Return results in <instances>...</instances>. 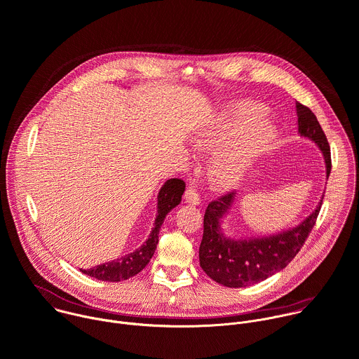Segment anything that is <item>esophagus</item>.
Returning <instances> with one entry per match:
<instances>
[{
	"mask_svg": "<svg viewBox=\"0 0 359 359\" xmlns=\"http://www.w3.org/2000/svg\"><path fill=\"white\" fill-rule=\"evenodd\" d=\"M184 201L191 204V205H198L201 203V198L200 196L196 193V190L193 189H187L186 193H184Z\"/></svg>",
	"mask_w": 359,
	"mask_h": 359,
	"instance_id": "esophagus-1",
	"label": "esophagus"
}]
</instances>
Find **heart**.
I'll return each instance as SVG.
<instances>
[{"label": "heart", "mask_w": 359, "mask_h": 359, "mask_svg": "<svg viewBox=\"0 0 359 359\" xmlns=\"http://www.w3.org/2000/svg\"><path fill=\"white\" fill-rule=\"evenodd\" d=\"M265 112V107L257 102L238 104L221 121L196 133L194 142L200 149H218L208 165V172L218 184L231 187L243 180L273 144L276 130L264 118Z\"/></svg>", "instance_id": "b5f03b06"}]
</instances>
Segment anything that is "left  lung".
<instances>
[{
  "instance_id": "left-lung-1",
  "label": "left lung",
  "mask_w": 359,
  "mask_h": 359,
  "mask_svg": "<svg viewBox=\"0 0 359 359\" xmlns=\"http://www.w3.org/2000/svg\"><path fill=\"white\" fill-rule=\"evenodd\" d=\"M296 111L297 131L300 137L313 141L320 148L328 179L331 154L324 131L310 108L296 102ZM236 194V191H229L207 205L198 258L201 269L217 283L226 287H247L268 279L293 261L316 224L324 194L316 210L293 228L272 235L231 238L224 233L221 224Z\"/></svg>"
}]
</instances>
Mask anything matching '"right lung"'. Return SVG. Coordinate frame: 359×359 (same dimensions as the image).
I'll list each match as a JSON object with an SVG mask.
<instances>
[{"mask_svg":"<svg viewBox=\"0 0 359 359\" xmlns=\"http://www.w3.org/2000/svg\"><path fill=\"white\" fill-rule=\"evenodd\" d=\"M184 187L186 184L180 179H169L161 187L158 193V210L154 228L148 236V240L138 250L118 259L100 264L94 268L80 269V272L94 279L105 282H121L140 273L154 257L159 241V229L168 212H170L176 205L180 204Z\"/></svg>","mask_w":359,"mask_h":359,"instance_id":"obj_1","label":"right lung"}]
</instances>
